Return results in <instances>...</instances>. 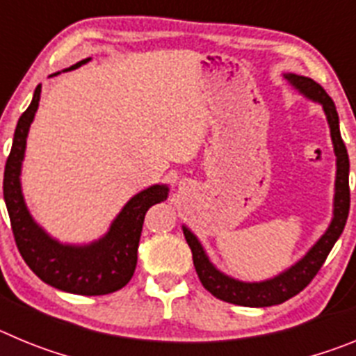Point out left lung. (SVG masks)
Returning <instances> with one entry per match:
<instances>
[{
  "label": "left lung",
  "mask_w": 356,
  "mask_h": 356,
  "mask_svg": "<svg viewBox=\"0 0 356 356\" xmlns=\"http://www.w3.org/2000/svg\"><path fill=\"white\" fill-rule=\"evenodd\" d=\"M285 80L294 87L300 94L308 97L310 102L319 103L325 110L326 121L332 135L333 153L337 156V172H335V194H333V217L326 232L321 235L319 241L314 244L310 250L305 253L303 259L292 264L284 273L273 276L262 282H241L232 276L219 271L212 262L205 248L201 246L196 235L187 228L181 226L188 248L193 251V260L196 273L200 276L201 284L210 294H213L217 300H222L226 303L241 305V307H273L284 301L291 300L292 296L300 294L310 282L321 266L325 264L326 257L332 251L333 244L341 237L344 229L348 213H350V159H348V149L344 146V140L341 137V128H339V114L335 108V103L332 97L325 92V89L312 78L287 72L284 74Z\"/></svg>",
  "instance_id": "left-lung-1"
}]
</instances>
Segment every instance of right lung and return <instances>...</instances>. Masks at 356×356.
<instances>
[{
	"instance_id": "right-lung-1",
	"label": "right lung",
	"mask_w": 356,
	"mask_h": 356,
	"mask_svg": "<svg viewBox=\"0 0 356 356\" xmlns=\"http://www.w3.org/2000/svg\"><path fill=\"white\" fill-rule=\"evenodd\" d=\"M89 60L90 58H85L64 71L80 67ZM56 74H60V71L49 76ZM40 89L42 85H37L30 106L19 118L3 178V196L10 216L15 244L28 267L44 284L71 294H110L124 287L134 276L144 216L149 207L168 200L169 187L165 184H155L135 194L115 216L108 232L97 241L89 244H65L53 238L31 217L21 188V168L28 131L39 108Z\"/></svg>"
}]
</instances>
